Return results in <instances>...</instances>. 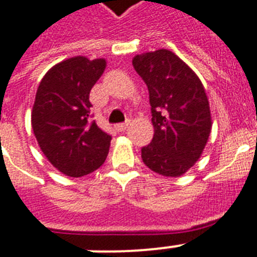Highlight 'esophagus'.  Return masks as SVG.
Segmentation results:
<instances>
[{
    "mask_svg": "<svg viewBox=\"0 0 257 257\" xmlns=\"http://www.w3.org/2000/svg\"><path fill=\"white\" fill-rule=\"evenodd\" d=\"M128 126H129V120L128 121L121 122V124H116L114 125V129H116L117 132H122V131H125V129L128 128Z\"/></svg>",
    "mask_w": 257,
    "mask_h": 257,
    "instance_id": "34e87169",
    "label": "esophagus"
}]
</instances>
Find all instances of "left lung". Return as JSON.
Wrapping results in <instances>:
<instances>
[{"mask_svg":"<svg viewBox=\"0 0 257 257\" xmlns=\"http://www.w3.org/2000/svg\"><path fill=\"white\" fill-rule=\"evenodd\" d=\"M132 63L149 89L154 126L153 140L141 148V158L161 176H182L201 157L211 132L203 84L169 50L136 55Z\"/></svg>","mask_w":257,"mask_h":257,"instance_id":"left-lung-1","label":"left lung"}]
</instances>
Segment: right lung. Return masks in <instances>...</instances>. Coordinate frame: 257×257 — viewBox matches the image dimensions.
<instances>
[{"instance_id": "add662e5", "label": "right lung", "mask_w": 257, "mask_h": 257, "mask_svg": "<svg viewBox=\"0 0 257 257\" xmlns=\"http://www.w3.org/2000/svg\"><path fill=\"white\" fill-rule=\"evenodd\" d=\"M105 60L75 56L55 64L39 83L31 126L42 152L68 177L87 176L104 164L110 135L91 120L89 92Z\"/></svg>"}]
</instances>
